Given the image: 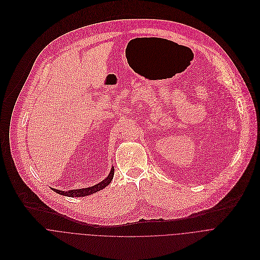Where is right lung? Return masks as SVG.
Instances as JSON below:
<instances>
[{
    "label": "right lung",
    "mask_w": 260,
    "mask_h": 260,
    "mask_svg": "<svg viewBox=\"0 0 260 260\" xmlns=\"http://www.w3.org/2000/svg\"><path fill=\"white\" fill-rule=\"evenodd\" d=\"M114 167H112L111 172L109 173L108 177H106V179H103L102 181H100L99 183L93 185V186H89V187H83V188H78V189H71V190H60V189H56V188H52L55 192L66 196V197H85V196H89L92 193H95L97 191H99L100 189H103L106 186H108L111 182L112 179L114 177Z\"/></svg>",
    "instance_id": "1"
}]
</instances>
